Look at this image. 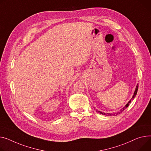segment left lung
I'll return each mask as SVG.
<instances>
[{
  "instance_id": "1",
  "label": "left lung",
  "mask_w": 151,
  "mask_h": 151,
  "mask_svg": "<svg viewBox=\"0 0 151 151\" xmlns=\"http://www.w3.org/2000/svg\"><path fill=\"white\" fill-rule=\"evenodd\" d=\"M138 84L137 85V86H136V88H135V91H134V95H133V96H132V98L130 99V101H129V102L126 104V106H124V107H123L122 109H120L119 110H118V112H114V113H105V112H101V111H98V110H96V112H98V113H99V114H102V115H106V116H114V115H117L118 114H121L124 110H125L128 106H129V104L131 103V101L132 100H133L134 99V98L135 97V96H136V95H137V90H138Z\"/></svg>"
}]
</instances>
